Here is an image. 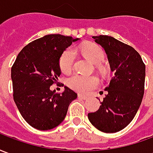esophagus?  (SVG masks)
I'll list each match as a JSON object with an SVG mask.
<instances>
[{
    "mask_svg": "<svg viewBox=\"0 0 153 153\" xmlns=\"http://www.w3.org/2000/svg\"><path fill=\"white\" fill-rule=\"evenodd\" d=\"M78 97H79V98H81V99H83V100H86L88 98V97L85 96V95H83V94H79V95H78Z\"/></svg>",
    "mask_w": 153,
    "mask_h": 153,
    "instance_id": "1",
    "label": "esophagus"
}]
</instances>
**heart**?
<instances>
[{"label":"heart","mask_w":153,"mask_h":153,"mask_svg":"<svg viewBox=\"0 0 153 153\" xmlns=\"http://www.w3.org/2000/svg\"><path fill=\"white\" fill-rule=\"evenodd\" d=\"M78 50L88 60L94 64H98L105 57V52L102 47L93 42L83 44ZM75 60V51L73 48H68L61 54L59 60L60 70L65 74L70 73L73 70ZM68 86L79 93H88L95 89L100 84L99 79L94 75H82L75 74L67 79Z\"/></svg>","instance_id":"heart-1"}]
</instances>
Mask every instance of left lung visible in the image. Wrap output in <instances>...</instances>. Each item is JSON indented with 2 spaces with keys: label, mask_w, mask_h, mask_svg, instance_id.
<instances>
[{
  "label": "left lung",
  "mask_w": 153,
  "mask_h": 153,
  "mask_svg": "<svg viewBox=\"0 0 153 153\" xmlns=\"http://www.w3.org/2000/svg\"><path fill=\"white\" fill-rule=\"evenodd\" d=\"M93 38L105 49L114 76L98 111L88 113V116L100 131L115 133L132 121L141 105L145 64L134 48L120 41L106 35Z\"/></svg>",
  "instance_id": "1"
}]
</instances>
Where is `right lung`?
Returning <instances> with one entry per match:
<instances>
[{
	"label": "right lung",
	"mask_w": 153,
	"mask_h": 153,
	"mask_svg": "<svg viewBox=\"0 0 153 153\" xmlns=\"http://www.w3.org/2000/svg\"><path fill=\"white\" fill-rule=\"evenodd\" d=\"M73 39L50 34L25 46L11 67L13 97L25 121L39 130H48L63 121L77 93L68 87L62 94L51 91L60 74L59 60Z\"/></svg>",
	"instance_id": "obj_1"
}]
</instances>
